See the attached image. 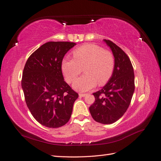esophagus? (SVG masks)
I'll list each match as a JSON object with an SVG mask.
<instances>
[{"label": "esophagus", "instance_id": "obj_1", "mask_svg": "<svg viewBox=\"0 0 161 161\" xmlns=\"http://www.w3.org/2000/svg\"><path fill=\"white\" fill-rule=\"evenodd\" d=\"M79 97H83L86 96V94H85V93H79Z\"/></svg>", "mask_w": 161, "mask_h": 161}]
</instances>
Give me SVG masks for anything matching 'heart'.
<instances>
[{
  "instance_id": "heart-1",
  "label": "heart",
  "mask_w": 161,
  "mask_h": 161,
  "mask_svg": "<svg viewBox=\"0 0 161 161\" xmlns=\"http://www.w3.org/2000/svg\"><path fill=\"white\" fill-rule=\"evenodd\" d=\"M73 58H64L62 70L66 80L72 82L82 72L85 74L73 83L78 91H89L99 83L108 82L113 74L115 60L113 53L95 44H85L72 52Z\"/></svg>"
}]
</instances>
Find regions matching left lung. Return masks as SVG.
<instances>
[{"instance_id": "obj_1", "label": "left lung", "mask_w": 161, "mask_h": 161, "mask_svg": "<svg viewBox=\"0 0 161 161\" xmlns=\"http://www.w3.org/2000/svg\"><path fill=\"white\" fill-rule=\"evenodd\" d=\"M113 53L115 66L109 81L94 92L95 101L89 108L92 118L103 124H111L128 109L134 92V73L127 54L110 40H103Z\"/></svg>"}]
</instances>
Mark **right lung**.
<instances>
[{"mask_svg": "<svg viewBox=\"0 0 161 161\" xmlns=\"http://www.w3.org/2000/svg\"><path fill=\"white\" fill-rule=\"evenodd\" d=\"M75 43L49 42L29 57L21 86L26 104L39 123L56 128L69 121L79 95L64 81L62 62Z\"/></svg>", "mask_w": 161, "mask_h": 161, "instance_id": "add662e5", "label": "right lung"}]
</instances>
